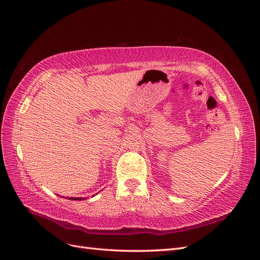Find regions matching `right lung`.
Masks as SVG:
<instances>
[{"label": "right lung", "mask_w": 260, "mask_h": 260, "mask_svg": "<svg viewBox=\"0 0 260 260\" xmlns=\"http://www.w3.org/2000/svg\"><path fill=\"white\" fill-rule=\"evenodd\" d=\"M69 200H73V201H82V198H69Z\"/></svg>", "instance_id": "1"}]
</instances>
